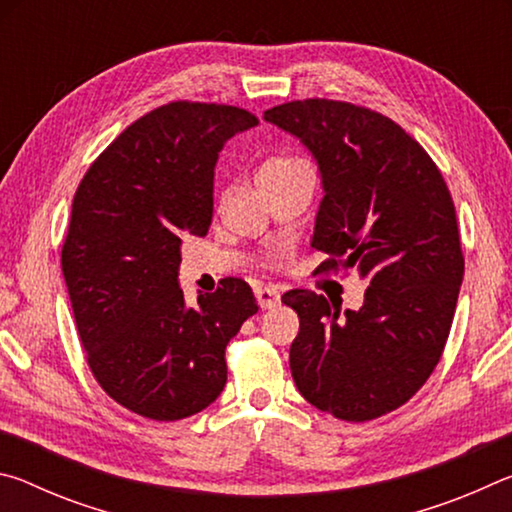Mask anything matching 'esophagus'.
Listing matches in <instances>:
<instances>
[{"label": "esophagus", "mask_w": 512, "mask_h": 512, "mask_svg": "<svg viewBox=\"0 0 512 512\" xmlns=\"http://www.w3.org/2000/svg\"><path fill=\"white\" fill-rule=\"evenodd\" d=\"M255 298H257V305L262 309H273L280 305V291H277L275 287L255 289Z\"/></svg>", "instance_id": "1"}]
</instances>
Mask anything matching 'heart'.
I'll return each mask as SVG.
<instances>
[{
  "label": "heart",
  "mask_w": 512,
  "mask_h": 512,
  "mask_svg": "<svg viewBox=\"0 0 512 512\" xmlns=\"http://www.w3.org/2000/svg\"><path fill=\"white\" fill-rule=\"evenodd\" d=\"M302 160L298 158H289V155H277V158L266 160L262 167L257 171V178L259 180H268V178H277V176H284V173H289L293 169L302 167Z\"/></svg>",
  "instance_id": "obj_1"
}]
</instances>
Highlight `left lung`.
<instances>
[{"mask_svg": "<svg viewBox=\"0 0 512 512\" xmlns=\"http://www.w3.org/2000/svg\"><path fill=\"white\" fill-rule=\"evenodd\" d=\"M298 137L320 171L311 246L323 271L368 280L363 305L341 314L314 291H289L300 332L289 366L300 395L339 420L366 422L420 391L445 350L463 253L443 173L413 137L379 112L305 99L264 112Z\"/></svg>", "mask_w": 512, "mask_h": 512, "instance_id": "8db88e82", "label": "left lung"}]
</instances>
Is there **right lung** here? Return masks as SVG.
Returning <instances> with one entry per match:
<instances>
[{
  "instance_id": "right-lung-1",
  "label": "right lung",
  "mask_w": 512,
  "mask_h": 512,
  "mask_svg": "<svg viewBox=\"0 0 512 512\" xmlns=\"http://www.w3.org/2000/svg\"><path fill=\"white\" fill-rule=\"evenodd\" d=\"M248 110L173 101L126 128L85 173L63 275L94 379L112 400L173 422L221 395L225 345L257 314L239 277L189 307L178 282L185 235H207L223 144L257 126Z\"/></svg>"
}]
</instances>
